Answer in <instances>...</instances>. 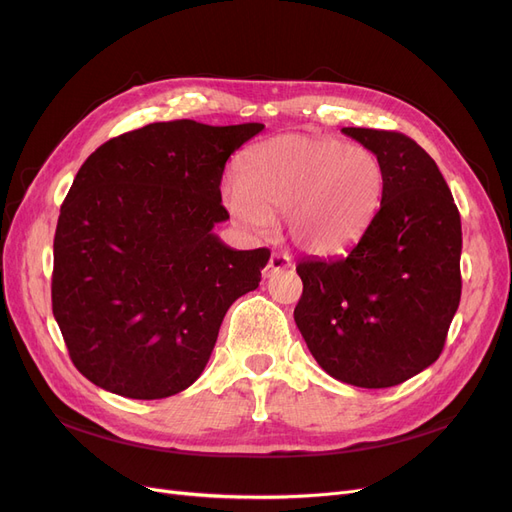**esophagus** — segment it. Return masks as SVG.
Returning <instances> with one entry per match:
<instances>
[{"label": "esophagus", "mask_w": 512, "mask_h": 512, "mask_svg": "<svg viewBox=\"0 0 512 512\" xmlns=\"http://www.w3.org/2000/svg\"><path fill=\"white\" fill-rule=\"evenodd\" d=\"M290 265H292V262H290V258H288L286 254H273V256L269 258V262H267L265 271H262V275H265V277H271L273 273L282 271V269H288Z\"/></svg>", "instance_id": "34e87169"}]
</instances>
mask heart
<instances>
[{"label":"heart","mask_w":512,"mask_h":512,"mask_svg":"<svg viewBox=\"0 0 512 512\" xmlns=\"http://www.w3.org/2000/svg\"><path fill=\"white\" fill-rule=\"evenodd\" d=\"M384 194L376 153L337 138L277 136L247 149L237 181L226 185L228 211L247 228L286 213L288 235L309 254H333L374 218Z\"/></svg>","instance_id":"1"}]
</instances>
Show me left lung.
I'll list each match as a JSON object with an SVG mask.
<instances>
[{
	"label": "left lung",
	"mask_w": 512,
	"mask_h": 512,
	"mask_svg": "<svg viewBox=\"0 0 512 512\" xmlns=\"http://www.w3.org/2000/svg\"><path fill=\"white\" fill-rule=\"evenodd\" d=\"M376 153L384 194L342 258L297 265L294 322L339 382L386 389L438 359L461 299V218L429 153L401 132L344 128Z\"/></svg>",
	"instance_id": "8db88e82"
}]
</instances>
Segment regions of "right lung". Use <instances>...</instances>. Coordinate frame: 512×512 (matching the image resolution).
Masks as SVG:
<instances>
[{
	"label": "right lung",
	"instance_id": "add662e5",
	"mask_svg": "<svg viewBox=\"0 0 512 512\" xmlns=\"http://www.w3.org/2000/svg\"><path fill=\"white\" fill-rule=\"evenodd\" d=\"M262 123H149L100 145L61 205L53 316L70 359L104 391L177 395L198 380L220 324L256 290L271 252L213 232L226 160Z\"/></svg>",
	"mask_w": 512,
	"mask_h": 512
}]
</instances>
